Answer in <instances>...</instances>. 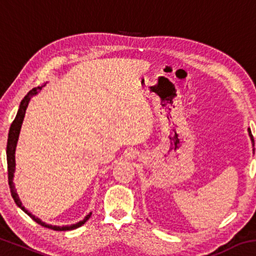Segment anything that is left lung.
Segmentation results:
<instances>
[{
    "label": "left lung",
    "instance_id": "left-lung-1",
    "mask_svg": "<svg viewBox=\"0 0 256 256\" xmlns=\"http://www.w3.org/2000/svg\"><path fill=\"white\" fill-rule=\"evenodd\" d=\"M250 138H252V144H253V146H254V140H253V136H252V134H250Z\"/></svg>",
    "mask_w": 256,
    "mask_h": 256
}]
</instances>
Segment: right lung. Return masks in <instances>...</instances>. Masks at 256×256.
Returning a JSON list of instances; mask_svg holds the SVG:
<instances>
[{
  "mask_svg": "<svg viewBox=\"0 0 256 256\" xmlns=\"http://www.w3.org/2000/svg\"><path fill=\"white\" fill-rule=\"evenodd\" d=\"M44 86H38L36 88H34L30 90V92L26 94L24 98L21 100L20 104V107H19V110L16 112V118L14 120V122H12L10 130H8V144H6V162H8V186H10V192H11V196L14 198V202L16 203V206H20L21 209H22L26 214H27L30 218H32L34 222H36L37 224H40V226L45 227V228H48V229H53V230L56 232H66V230H72V229H76V228H79L81 227L82 224H84L86 222H88V219L92 216V214H89L88 216H86V218L82 220V222H78L76 224H72V226H63V227H60V226H52V224H47L45 222H40V219L36 218V216H32L30 212H28L27 210L24 209L22 206V203L20 202L19 198H18V194L16 192V188H14V182H12V178H14V167H16V159H14V152H16V141H18V138H19V133H20V128H21V124H22V120L24 118V112L26 110H27V106H28V102L30 100V98H32L34 94H36Z\"/></svg>",
  "mask_w": 256,
  "mask_h": 256,
  "instance_id": "add662e5",
  "label": "right lung"
}]
</instances>
